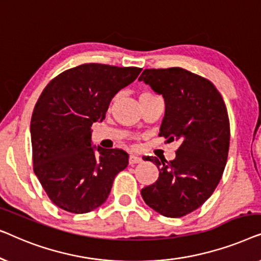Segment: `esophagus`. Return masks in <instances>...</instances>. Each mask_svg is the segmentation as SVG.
<instances>
[{"label":"esophagus","mask_w":261,"mask_h":261,"mask_svg":"<svg viewBox=\"0 0 261 261\" xmlns=\"http://www.w3.org/2000/svg\"><path fill=\"white\" fill-rule=\"evenodd\" d=\"M128 162H129V165H135V164L141 163L142 159L140 158V156H138V155H130L129 156V160H128Z\"/></svg>","instance_id":"1"}]
</instances>
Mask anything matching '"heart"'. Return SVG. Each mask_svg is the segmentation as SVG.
Returning <instances> with one entry per match:
<instances>
[{
  "mask_svg": "<svg viewBox=\"0 0 261 261\" xmlns=\"http://www.w3.org/2000/svg\"><path fill=\"white\" fill-rule=\"evenodd\" d=\"M144 94H148V92H144Z\"/></svg>",
  "mask_w": 261,
  "mask_h": 261,
  "instance_id": "heart-1",
  "label": "heart"
}]
</instances>
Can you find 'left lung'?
Returning a JSON list of instances; mask_svg holds the SVG:
<instances>
[{"mask_svg":"<svg viewBox=\"0 0 261 261\" xmlns=\"http://www.w3.org/2000/svg\"><path fill=\"white\" fill-rule=\"evenodd\" d=\"M139 81L165 99L160 137L180 142L171 162L146 156L159 178L141 196L164 216H185L213 195L223 174L230 140L226 105L212 82L181 67L146 69Z\"/></svg>","mask_w":261,"mask_h":261,"instance_id":"1","label":"left lung"}]
</instances>
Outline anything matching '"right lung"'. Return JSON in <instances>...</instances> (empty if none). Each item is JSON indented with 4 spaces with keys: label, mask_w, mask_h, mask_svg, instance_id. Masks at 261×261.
<instances>
[{
    "label": "right lung",
    "mask_w": 261,
    "mask_h": 261,
    "mask_svg": "<svg viewBox=\"0 0 261 261\" xmlns=\"http://www.w3.org/2000/svg\"><path fill=\"white\" fill-rule=\"evenodd\" d=\"M140 67L89 63L49 81L31 121L33 170L60 209L85 214L102 205L114 178L128 165L122 149L91 146V126L105 120L115 94L137 80Z\"/></svg>",
    "instance_id": "1"
}]
</instances>
